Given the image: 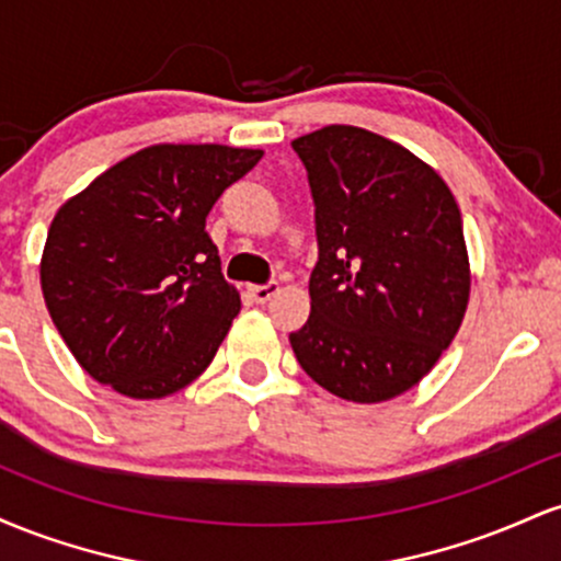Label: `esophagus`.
Returning a JSON list of instances; mask_svg holds the SVG:
<instances>
[{"label":"esophagus","instance_id":"esophagus-1","mask_svg":"<svg viewBox=\"0 0 561 561\" xmlns=\"http://www.w3.org/2000/svg\"><path fill=\"white\" fill-rule=\"evenodd\" d=\"M276 293H279V285H276V282H268V285L261 287H250V295H253L255 302H268Z\"/></svg>","mask_w":561,"mask_h":561}]
</instances>
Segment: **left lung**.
<instances>
[{"mask_svg": "<svg viewBox=\"0 0 561 561\" xmlns=\"http://www.w3.org/2000/svg\"><path fill=\"white\" fill-rule=\"evenodd\" d=\"M317 205L311 317L289 334L313 382L353 403L414 388L459 332L469 302L461 210L398 141L324 126L293 141Z\"/></svg>", "mask_w": 561, "mask_h": 561, "instance_id": "1", "label": "left lung"}]
</instances>
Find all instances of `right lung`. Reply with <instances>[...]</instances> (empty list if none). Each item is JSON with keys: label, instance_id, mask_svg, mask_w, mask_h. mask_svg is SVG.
<instances>
[{"label": "right lung", "instance_id": "1", "mask_svg": "<svg viewBox=\"0 0 561 561\" xmlns=\"http://www.w3.org/2000/svg\"><path fill=\"white\" fill-rule=\"evenodd\" d=\"M263 150L152 145L60 205L42 293L81 369L139 401L186 388L214 362L240 293L205 218Z\"/></svg>", "mask_w": 561, "mask_h": 561}]
</instances>
